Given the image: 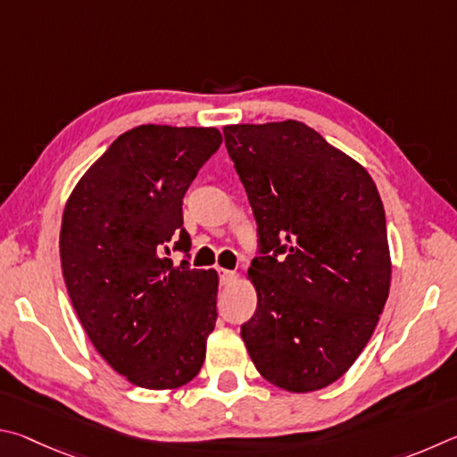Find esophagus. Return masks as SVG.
Listing matches in <instances>:
<instances>
[{"label": "esophagus", "instance_id": "1", "mask_svg": "<svg viewBox=\"0 0 457 457\" xmlns=\"http://www.w3.org/2000/svg\"><path fill=\"white\" fill-rule=\"evenodd\" d=\"M219 275H220V285H233L237 281V273L235 270H228V269H219Z\"/></svg>", "mask_w": 457, "mask_h": 457}]
</instances>
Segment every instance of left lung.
<instances>
[{
	"label": "left lung",
	"mask_w": 457,
	"mask_h": 457,
	"mask_svg": "<svg viewBox=\"0 0 457 457\" xmlns=\"http://www.w3.org/2000/svg\"><path fill=\"white\" fill-rule=\"evenodd\" d=\"M222 132L262 253L246 277L257 311L241 337L275 387L319 391L349 371L386 307L391 257L378 187L357 160L297 120Z\"/></svg>",
	"instance_id": "8db88e82"
}]
</instances>
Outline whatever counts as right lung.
<instances>
[{"instance_id":"right-lung-1","label":"right lung","mask_w":457,"mask_h":457,"mask_svg":"<svg viewBox=\"0 0 457 457\" xmlns=\"http://www.w3.org/2000/svg\"><path fill=\"white\" fill-rule=\"evenodd\" d=\"M222 142L216 128L142 124L120 134L71 190L60 228L63 281L112 370L144 389L195 379L216 321L214 269L188 253L182 198Z\"/></svg>"}]
</instances>
